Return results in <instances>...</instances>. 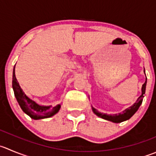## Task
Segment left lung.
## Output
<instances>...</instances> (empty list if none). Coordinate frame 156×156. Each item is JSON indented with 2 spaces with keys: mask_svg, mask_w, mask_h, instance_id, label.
Segmentation results:
<instances>
[{
  "mask_svg": "<svg viewBox=\"0 0 156 156\" xmlns=\"http://www.w3.org/2000/svg\"><path fill=\"white\" fill-rule=\"evenodd\" d=\"M144 73H145V69H144ZM146 75V73H145ZM146 83L147 81H145L144 84L142 86V94L140 97L138 98V99L136 100L135 103L133 104L131 107H128L126 110H123L122 113H115V114H107V113H103L101 112L98 111L97 109H95L94 107H93L91 106L92 111L94 112V113L97 115L98 116L101 117V118L104 119V120H108V121L113 122V123H121V122L126 121V120H129V118H131L134 115V113L138 110L139 107H140V105L143 103V98H144V94L146 93Z\"/></svg>",
  "mask_w": 156,
  "mask_h": 156,
  "instance_id": "8db88e82",
  "label": "left lung"
}]
</instances>
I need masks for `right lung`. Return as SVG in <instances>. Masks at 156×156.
<instances>
[{
	"label": "right lung",
	"instance_id": "1",
	"mask_svg": "<svg viewBox=\"0 0 156 156\" xmlns=\"http://www.w3.org/2000/svg\"><path fill=\"white\" fill-rule=\"evenodd\" d=\"M16 66V65H15ZM12 87L14 92L15 98L21 107L23 111L30 116L33 120H41V119L49 118L54 116L59 111L61 104L52 107V106H44L37 104L35 101L29 98L23 92L22 88L17 82L15 76V66L13 70V81Z\"/></svg>",
	"mask_w": 156,
	"mask_h": 156
}]
</instances>
